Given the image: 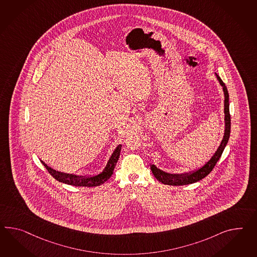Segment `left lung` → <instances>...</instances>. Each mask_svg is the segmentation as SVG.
<instances>
[{"label": "left lung", "instance_id": "obj_1", "mask_svg": "<svg viewBox=\"0 0 257 257\" xmlns=\"http://www.w3.org/2000/svg\"><path fill=\"white\" fill-rule=\"evenodd\" d=\"M216 78H217L220 85L223 87V91L224 94V133L223 140L219 145L217 150L212 155V157L208 160L203 166L198 168L197 170L184 172V173H169L163 171L160 169L157 168L156 165H151V171L155 177L158 179L159 182L162 184H168V185H185V184H193L200 181L201 179L206 177L214 168V166L217 163L219 158H221L224 147L228 143V139L230 136L231 120L230 113H229V95L227 88L224 84V82L220 78V76L215 73Z\"/></svg>", "mask_w": 257, "mask_h": 257}]
</instances>
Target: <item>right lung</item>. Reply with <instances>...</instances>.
Here are the masks:
<instances>
[{
    "mask_svg": "<svg viewBox=\"0 0 257 257\" xmlns=\"http://www.w3.org/2000/svg\"><path fill=\"white\" fill-rule=\"evenodd\" d=\"M122 145H119L116 146L114 151L112 152L111 158H109L105 168L103 171H101L97 175H91V176H79V175H74V174H69V173H64L60 171H55L52 168L48 167L47 165L41 160V162L46 167L47 171L55 178L57 181L63 184H70L73 186H87V187H92V186H98L100 184H104L106 181L109 178L112 176V172L114 170V167L117 163L119 156H120V151H121Z\"/></svg>",
    "mask_w": 257,
    "mask_h": 257,
    "instance_id": "1",
    "label": "right lung"
}]
</instances>
